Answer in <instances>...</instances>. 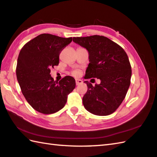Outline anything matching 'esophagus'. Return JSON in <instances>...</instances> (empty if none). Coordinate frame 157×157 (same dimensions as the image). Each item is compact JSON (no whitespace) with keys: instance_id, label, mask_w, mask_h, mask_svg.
Instances as JSON below:
<instances>
[{"instance_id":"34e87169","label":"esophagus","mask_w":157,"mask_h":157,"mask_svg":"<svg viewBox=\"0 0 157 157\" xmlns=\"http://www.w3.org/2000/svg\"><path fill=\"white\" fill-rule=\"evenodd\" d=\"M82 82H83L82 80V79H75V83H76V85L77 86L81 84Z\"/></svg>"}]
</instances>
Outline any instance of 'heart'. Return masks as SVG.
Segmentation results:
<instances>
[{"mask_svg": "<svg viewBox=\"0 0 157 157\" xmlns=\"http://www.w3.org/2000/svg\"><path fill=\"white\" fill-rule=\"evenodd\" d=\"M72 73H73V75H79V71L78 70H75V71H73Z\"/></svg>", "mask_w": 157, "mask_h": 157, "instance_id": "b5f03b06", "label": "heart"}]
</instances>
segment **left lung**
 Wrapping results in <instances>:
<instances>
[{
  "label": "left lung",
  "instance_id": "1",
  "mask_svg": "<svg viewBox=\"0 0 157 157\" xmlns=\"http://www.w3.org/2000/svg\"><path fill=\"white\" fill-rule=\"evenodd\" d=\"M73 41L86 49L89 62L84 79L97 78L101 80L94 86L88 81L83 105L89 112L107 116L114 112L129 88L131 67L123 48L104 36L73 37Z\"/></svg>",
  "mask_w": 157,
  "mask_h": 157
}]
</instances>
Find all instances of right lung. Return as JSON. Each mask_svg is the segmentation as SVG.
<instances>
[{
  "mask_svg": "<svg viewBox=\"0 0 157 157\" xmlns=\"http://www.w3.org/2000/svg\"><path fill=\"white\" fill-rule=\"evenodd\" d=\"M72 41L51 34H41L24 45L17 58L16 75L21 93L33 109L44 114L63 108L75 80L65 76L58 82L50 69L59 64L61 51Z\"/></svg>",
  "mask_w": 157,
  "mask_h": 157,
  "instance_id": "obj_1",
  "label": "right lung"
}]
</instances>
